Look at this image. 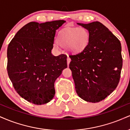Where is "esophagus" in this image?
<instances>
[{"mask_svg":"<svg viewBox=\"0 0 130 130\" xmlns=\"http://www.w3.org/2000/svg\"><path fill=\"white\" fill-rule=\"evenodd\" d=\"M70 61H71V59H70L69 56H68V57H67V64H68V65H69Z\"/></svg>","mask_w":130,"mask_h":130,"instance_id":"obj_1","label":"esophagus"}]
</instances>
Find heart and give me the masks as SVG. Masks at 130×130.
Segmentation results:
<instances>
[{
  "label": "heart",
  "instance_id": "heart-1",
  "mask_svg": "<svg viewBox=\"0 0 130 130\" xmlns=\"http://www.w3.org/2000/svg\"><path fill=\"white\" fill-rule=\"evenodd\" d=\"M90 35L87 30L83 27L66 29L59 34L57 42L61 46L68 47L70 51L80 53L86 48Z\"/></svg>",
  "mask_w": 130,
  "mask_h": 130
}]
</instances>
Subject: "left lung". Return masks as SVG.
<instances>
[{"label":"left lung","instance_id":"left-lung-1","mask_svg":"<svg viewBox=\"0 0 130 130\" xmlns=\"http://www.w3.org/2000/svg\"><path fill=\"white\" fill-rule=\"evenodd\" d=\"M77 24L89 31L90 38L84 51L70 55L69 67L77 95L87 102L98 103L109 95L119 83L121 43L101 22Z\"/></svg>","mask_w":130,"mask_h":130}]
</instances>
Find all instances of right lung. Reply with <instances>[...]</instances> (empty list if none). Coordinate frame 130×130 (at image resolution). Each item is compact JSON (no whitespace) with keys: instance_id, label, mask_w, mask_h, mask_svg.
Returning a JSON list of instances; mask_svg holds the SVG:
<instances>
[{"instance_id":"1","label":"right lung","mask_w":130,"mask_h":130,"mask_svg":"<svg viewBox=\"0 0 130 130\" xmlns=\"http://www.w3.org/2000/svg\"><path fill=\"white\" fill-rule=\"evenodd\" d=\"M65 22H30L8 44V76L16 92L33 104L41 105L53 99L55 81L67 67L66 55L51 53L56 30Z\"/></svg>"}]
</instances>
